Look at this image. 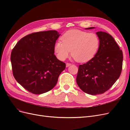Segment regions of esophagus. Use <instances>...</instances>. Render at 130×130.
<instances>
[{
	"label": "esophagus",
	"instance_id": "1",
	"mask_svg": "<svg viewBox=\"0 0 130 130\" xmlns=\"http://www.w3.org/2000/svg\"><path fill=\"white\" fill-rule=\"evenodd\" d=\"M71 65H72V64L70 63H66V67H68L69 66H71Z\"/></svg>",
	"mask_w": 130,
	"mask_h": 130
}]
</instances>
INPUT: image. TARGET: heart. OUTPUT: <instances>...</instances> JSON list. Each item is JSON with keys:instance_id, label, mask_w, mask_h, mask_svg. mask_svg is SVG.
Here are the masks:
<instances>
[{"instance_id": "heart-1", "label": "heart", "mask_w": 130, "mask_h": 130, "mask_svg": "<svg viewBox=\"0 0 130 130\" xmlns=\"http://www.w3.org/2000/svg\"><path fill=\"white\" fill-rule=\"evenodd\" d=\"M61 42L57 41L54 50L57 57L61 61L67 58L71 51L72 56L76 61L84 63L95 56L99 49L100 41L96 33L80 30H71L62 35Z\"/></svg>"}]
</instances>
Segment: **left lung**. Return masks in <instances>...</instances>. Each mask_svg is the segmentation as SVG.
Here are the masks:
<instances>
[{
  "label": "left lung",
  "mask_w": 130,
  "mask_h": 130,
  "mask_svg": "<svg viewBox=\"0 0 130 130\" xmlns=\"http://www.w3.org/2000/svg\"><path fill=\"white\" fill-rule=\"evenodd\" d=\"M96 34L100 41L98 53L92 60L78 66L76 77L78 87L90 95L108 90L119 77L123 67V52L113 37L102 31Z\"/></svg>",
  "instance_id": "8db88e82"
}]
</instances>
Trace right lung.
<instances>
[{
	"label": "right lung",
	"instance_id": "1",
	"mask_svg": "<svg viewBox=\"0 0 130 130\" xmlns=\"http://www.w3.org/2000/svg\"><path fill=\"white\" fill-rule=\"evenodd\" d=\"M60 35L55 30L32 33L21 38L12 50L13 76L29 92L41 94L52 90L65 69V63L54 55Z\"/></svg>",
	"mask_w": 130,
	"mask_h": 130
}]
</instances>
